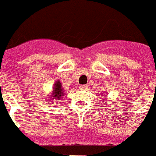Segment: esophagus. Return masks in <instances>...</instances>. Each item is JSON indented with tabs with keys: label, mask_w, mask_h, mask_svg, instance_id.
Segmentation results:
<instances>
[{
	"label": "esophagus",
	"mask_w": 156,
	"mask_h": 156,
	"mask_svg": "<svg viewBox=\"0 0 156 156\" xmlns=\"http://www.w3.org/2000/svg\"><path fill=\"white\" fill-rule=\"evenodd\" d=\"M80 90H87L88 86L86 85H80L79 86Z\"/></svg>",
	"instance_id": "1"
}]
</instances>
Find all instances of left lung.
I'll use <instances>...</instances> for the list:
<instances>
[{
    "mask_svg": "<svg viewBox=\"0 0 156 156\" xmlns=\"http://www.w3.org/2000/svg\"><path fill=\"white\" fill-rule=\"evenodd\" d=\"M102 94V96H104V95H105V94ZM104 102H105V101H104V100H103V101H102L101 103H102V104H103V103H104Z\"/></svg>",
    "mask_w": 156,
    "mask_h": 156,
    "instance_id": "obj_1",
    "label": "left lung"
}]
</instances>
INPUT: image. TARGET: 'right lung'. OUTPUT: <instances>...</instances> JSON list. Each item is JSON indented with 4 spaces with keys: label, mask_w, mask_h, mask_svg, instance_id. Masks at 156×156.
Listing matches in <instances>:
<instances>
[{
    "label": "right lung",
    "mask_w": 156,
    "mask_h": 156,
    "mask_svg": "<svg viewBox=\"0 0 156 156\" xmlns=\"http://www.w3.org/2000/svg\"><path fill=\"white\" fill-rule=\"evenodd\" d=\"M49 94L50 95H48V101L50 102L51 104L54 103V102L59 101L62 99V97L64 96V94H65V90H63L62 85V83H61L59 80H57V81L54 83L52 90H51V93Z\"/></svg>",
    "instance_id": "obj_1"
}]
</instances>
